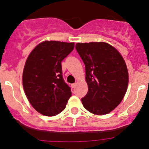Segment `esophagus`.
<instances>
[{"label": "esophagus", "instance_id": "34e87169", "mask_svg": "<svg viewBox=\"0 0 149 149\" xmlns=\"http://www.w3.org/2000/svg\"><path fill=\"white\" fill-rule=\"evenodd\" d=\"M77 85V83H73V84H71V87H72V88H75L76 87Z\"/></svg>", "mask_w": 149, "mask_h": 149}]
</instances>
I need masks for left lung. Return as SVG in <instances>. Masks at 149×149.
I'll list each match as a JSON object with an SVG mask.
<instances>
[{
	"label": "left lung",
	"instance_id": "left-lung-1",
	"mask_svg": "<svg viewBox=\"0 0 149 149\" xmlns=\"http://www.w3.org/2000/svg\"><path fill=\"white\" fill-rule=\"evenodd\" d=\"M76 48L85 64L88 86L81 100L83 107L97 116L111 112L127 90L129 75L123 57L105 42H78Z\"/></svg>",
	"mask_w": 149,
	"mask_h": 149
}]
</instances>
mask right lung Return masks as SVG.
<instances>
[{
	"label": "right lung",
	"instance_id": "obj_1",
	"mask_svg": "<svg viewBox=\"0 0 149 149\" xmlns=\"http://www.w3.org/2000/svg\"><path fill=\"white\" fill-rule=\"evenodd\" d=\"M73 48L74 42L45 40L27 57L22 76L24 90L31 105L42 115L60 113L71 97L61 62Z\"/></svg>",
	"mask_w": 149,
	"mask_h": 149
}]
</instances>
